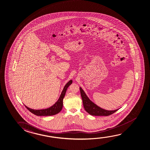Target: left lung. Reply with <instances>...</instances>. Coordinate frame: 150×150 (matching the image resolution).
I'll return each mask as SVG.
<instances>
[{
  "instance_id": "left-lung-1",
  "label": "left lung",
  "mask_w": 150,
  "mask_h": 150,
  "mask_svg": "<svg viewBox=\"0 0 150 150\" xmlns=\"http://www.w3.org/2000/svg\"><path fill=\"white\" fill-rule=\"evenodd\" d=\"M81 96L83 100V105L85 110L92 115L108 116L116 112L119 109L114 110H107L100 108L89 99L82 88L80 87Z\"/></svg>"
}]
</instances>
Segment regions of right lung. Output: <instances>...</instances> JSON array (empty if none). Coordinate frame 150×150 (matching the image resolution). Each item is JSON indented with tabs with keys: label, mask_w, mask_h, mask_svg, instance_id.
<instances>
[{
	"label": "right lung",
	"mask_w": 150,
	"mask_h": 150,
	"mask_svg": "<svg viewBox=\"0 0 150 150\" xmlns=\"http://www.w3.org/2000/svg\"><path fill=\"white\" fill-rule=\"evenodd\" d=\"M72 83V80L70 81L65 85L64 87L63 90L61 92V95L59 98L58 100L52 106L49 108L44 109H39V110H35L33 109L30 108L26 106L27 109L30 111L31 113H33L34 115L38 116H50V115H54L60 112V111L62 109L63 107V98L65 96V93L67 91V88L69 87V85Z\"/></svg>",
	"instance_id": "add662e5"
}]
</instances>
